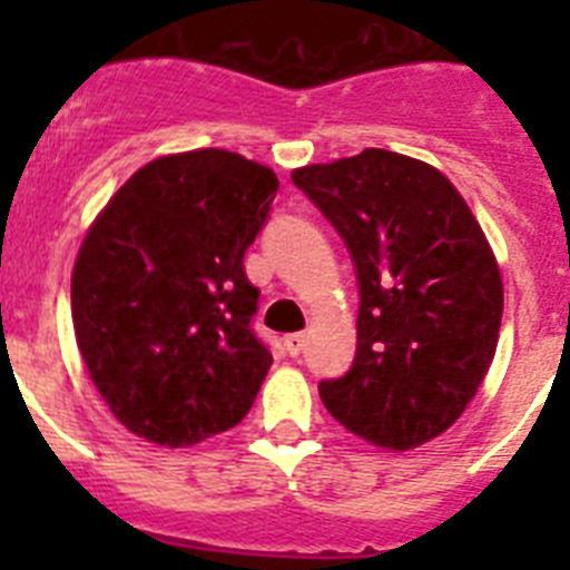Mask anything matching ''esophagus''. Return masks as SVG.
I'll return each instance as SVG.
<instances>
[{"label": "esophagus", "mask_w": 570, "mask_h": 570, "mask_svg": "<svg viewBox=\"0 0 570 570\" xmlns=\"http://www.w3.org/2000/svg\"><path fill=\"white\" fill-rule=\"evenodd\" d=\"M285 351L291 356H299L305 351V334H288L285 336Z\"/></svg>", "instance_id": "esophagus-1"}]
</instances>
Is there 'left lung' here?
<instances>
[{
	"label": "left lung",
	"mask_w": 570,
	"mask_h": 570,
	"mask_svg": "<svg viewBox=\"0 0 570 570\" xmlns=\"http://www.w3.org/2000/svg\"><path fill=\"white\" fill-rule=\"evenodd\" d=\"M345 239L360 282L354 365L320 382L340 425L407 451L454 425L491 367L502 276L460 190L431 165L365 148L291 174Z\"/></svg>",
	"instance_id": "left-lung-1"
}]
</instances>
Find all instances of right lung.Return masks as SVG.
Segmentation results:
<instances>
[{
  "label": "right lung",
  "mask_w": 570,
  "mask_h": 570,
  "mask_svg": "<svg viewBox=\"0 0 570 570\" xmlns=\"http://www.w3.org/2000/svg\"><path fill=\"white\" fill-rule=\"evenodd\" d=\"M279 179L230 150L159 156L110 196L70 276L88 374L130 434L188 448L239 425L268 374L245 250Z\"/></svg>",
  "instance_id": "1"
}]
</instances>
